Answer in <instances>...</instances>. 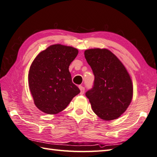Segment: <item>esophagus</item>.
Returning <instances> with one entry per match:
<instances>
[{"label":"esophagus","mask_w":157,"mask_h":157,"mask_svg":"<svg viewBox=\"0 0 157 157\" xmlns=\"http://www.w3.org/2000/svg\"><path fill=\"white\" fill-rule=\"evenodd\" d=\"M79 88L80 89V94L81 95H83V94L84 93V90H85L84 87L82 86H79Z\"/></svg>","instance_id":"34e87169"}]
</instances>
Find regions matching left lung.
<instances>
[{"label":"left lung","instance_id":"obj_1","mask_svg":"<svg viewBox=\"0 0 157 157\" xmlns=\"http://www.w3.org/2000/svg\"><path fill=\"white\" fill-rule=\"evenodd\" d=\"M84 56L95 76L93 88L86 93L93 112L105 121L119 117L132 99V83L126 69L106 49H88Z\"/></svg>","mask_w":157,"mask_h":157}]
</instances>
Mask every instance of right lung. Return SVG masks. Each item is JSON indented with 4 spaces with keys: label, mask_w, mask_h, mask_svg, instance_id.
<instances>
[{
    "label": "right lung",
    "mask_w": 157,
    "mask_h": 157,
    "mask_svg": "<svg viewBox=\"0 0 157 157\" xmlns=\"http://www.w3.org/2000/svg\"><path fill=\"white\" fill-rule=\"evenodd\" d=\"M78 50L62 44L51 45L34 59L29 71V85L36 107L49 115L67 108L80 93L72 82L69 67Z\"/></svg>",
    "instance_id": "right-lung-1"
}]
</instances>
